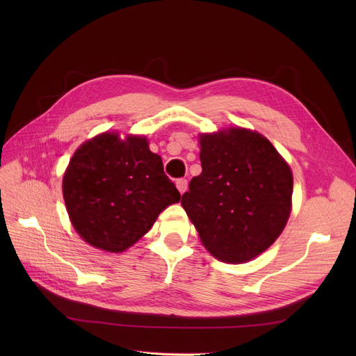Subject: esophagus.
Here are the masks:
<instances>
[{
    "label": "esophagus",
    "instance_id": "obj_1",
    "mask_svg": "<svg viewBox=\"0 0 356 356\" xmlns=\"http://www.w3.org/2000/svg\"><path fill=\"white\" fill-rule=\"evenodd\" d=\"M176 188L180 192V195H183L186 191H188V180H184V179L176 180Z\"/></svg>",
    "mask_w": 356,
    "mask_h": 356
}]
</instances>
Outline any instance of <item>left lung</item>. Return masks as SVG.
<instances>
[{
  "label": "left lung",
  "mask_w": 356,
  "mask_h": 356,
  "mask_svg": "<svg viewBox=\"0 0 356 356\" xmlns=\"http://www.w3.org/2000/svg\"><path fill=\"white\" fill-rule=\"evenodd\" d=\"M202 173L181 207L216 259L242 264L268 250L291 213L289 163L258 131L228 127L200 133Z\"/></svg>",
  "instance_id": "8db88e82"
}]
</instances>
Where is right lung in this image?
I'll return each mask as SVG.
<instances>
[{
    "instance_id": "right-lung-1",
    "label": "right lung",
    "mask_w": 356,
    "mask_h": 356,
    "mask_svg": "<svg viewBox=\"0 0 356 356\" xmlns=\"http://www.w3.org/2000/svg\"><path fill=\"white\" fill-rule=\"evenodd\" d=\"M145 136L105 131L73 153L62 181L73 229L93 248L121 254L180 200Z\"/></svg>"
}]
</instances>
